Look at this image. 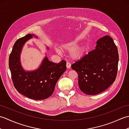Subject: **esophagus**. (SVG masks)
<instances>
[{"label":"esophagus","mask_w":129,"mask_h":129,"mask_svg":"<svg viewBox=\"0 0 129 129\" xmlns=\"http://www.w3.org/2000/svg\"><path fill=\"white\" fill-rule=\"evenodd\" d=\"M70 67H71V64H70L69 62H67V68H68V69H70Z\"/></svg>","instance_id":"1"}]
</instances>
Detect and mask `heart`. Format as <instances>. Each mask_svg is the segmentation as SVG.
Here are the masks:
<instances>
[{"label":"heart","mask_w":129,"mask_h":129,"mask_svg":"<svg viewBox=\"0 0 129 129\" xmlns=\"http://www.w3.org/2000/svg\"><path fill=\"white\" fill-rule=\"evenodd\" d=\"M76 41H70L69 42L64 43L60 46L62 50L69 51L70 57L73 60H78L83 55L85 49L83 46H76ZM57 51H59L58 50Z\"/></svg>","instance_id":"1"}]
</instances>
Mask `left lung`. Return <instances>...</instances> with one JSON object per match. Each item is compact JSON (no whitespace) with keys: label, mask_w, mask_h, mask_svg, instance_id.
I'll use <instances>...</instances> for the list:
<instances>
[{"label":"left lung","mask_w":129,"mask_h":129,"mask_svg":"<svg viewBox=\"0 0 129 129\" xmlns=\"http://www.w3.org/2000/svg\"><path fill=\"white\" fill-rule=\"evenodd\" d=\"M118 62L117 46L113 39L106 35L97 41L95 49L71 67L78 74L81 91L96 95L105 91L115 80Z\"/></svg>","instance_id":"8db88e82"}]
</instances>
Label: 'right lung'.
<instances>
[{"label": "right lung", "mask_w": 129, "mask_h": 129, "mask_svg": "<svg viewBox=\"0 0 129 129\" xmlns=\"http://www.w3.org/2000/svg\"><path fill=\"white\" fill-rule=\"evenodd\" d=\"M33 37L38 38L29 34L16 41L9 56V67L14 86L20 94L31 99L44 100L53 93L57 80L67 70V63L63 60L58 64L50 61L46 55L36 70H24L21 65V52L25 43Z\"/></svg>", "instance_id": "right-lung-1"}]
</instances>
